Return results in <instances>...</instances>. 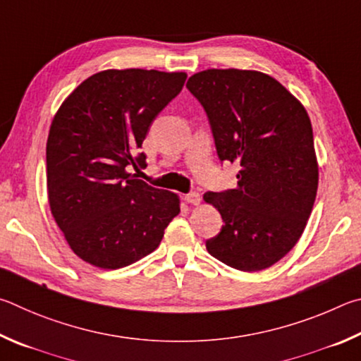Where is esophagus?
Returning <instances> with one entry per match:
<instances>
[{
	"instance_id": "1",
	"label": "esophagus",
	"mask_w": 361,
	"mask_h": 361,
	"mask_svg": "<svg viewBox=\"0 0 361 361\" xmlns=\"http://www.w3.org/2000/svg\"><path fill=\"white\" fill-rule=\"evenodd\" d=\"M184 200L187 201V203H190V204H200L201 203V197H200V193H197V192H192V193H187L185 197H184Z\"/></svg>"
}]
</instances>
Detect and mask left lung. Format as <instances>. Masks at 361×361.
I'll return each mask as SVG.
<instances>
[{"label":"left lung","instance_id":"obj_1","mask_svg":"<svg viewBox=\"0 0 361 361\" xmlns=\"http://www.w3.org/2000/svg\"><path fill=\"white\" fill-rule=\"evenodd\" d=\"M187 88L204 107L220 160L241 168L236 188L204 193L225 224L206 249L239 271L273 267L298 243L317 195L311 118L260 71L206 69Z\"/></svg>","mask_w":361,"mask_h":361}]
</instances>
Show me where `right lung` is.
Returning a JSON list of instances; mask_svg holds the SVG:
<instances>
[{"instance_id":"1","label":"right lung","mask_w":361,"mask_h":361,"mask_svg":"<svg viewBox=\"0 0 361 361\" xmlns=\"http://www.w3.org/2000/svg\"><path fill=\"white\" fill-rule=\"evenodd\" d=\"M185 79L106 69L75 87L55 114L46 147L50 212L74 254L93 267L118 269L152 254L180 212L176 193L126 168L145 166L137 150Z\"/></svg>"}]
</instances>
